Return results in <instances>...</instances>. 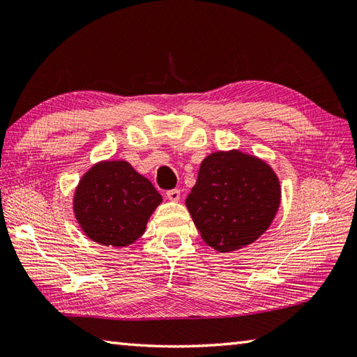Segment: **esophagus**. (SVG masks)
<instances>
[{
  "mask_svg": "<svg viewBox=\"0 0 357 357\" xmlns=\"http://www.w3.org/2000/svg\"><path fill=\"white\" fill-rule=\"evenodd\" d=\"M165 197L169 198L170 201H178L181 198V192L178 190V188H172V190H167Z\"/></svg>",
  "mask_w": 357,
  "mask_h": 357,
  "instance_id": "obj_1",
  "label": "esophagus"
}]
</instances>
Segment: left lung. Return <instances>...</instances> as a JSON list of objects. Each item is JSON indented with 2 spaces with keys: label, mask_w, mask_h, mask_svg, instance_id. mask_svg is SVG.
I'll return each mask as SVG.
<instances>
[{
  "label": "left lung",
  "mask_w": 357,
  "mask_h": 357,
  "mask_svg": "<svg viewBox=\"0 0 357 357\" xmlns=\"http://www.w3.org/2000/svg\"><path fill=\"white\" fill-rule=\"evenodd\" d=\"M280 198V183L271 165L230 150L202 160L185 206L201 238L218 252H232L266 232Z\"/></svg>",
  "instance_id": "left-lung-1"
}]
</instances>
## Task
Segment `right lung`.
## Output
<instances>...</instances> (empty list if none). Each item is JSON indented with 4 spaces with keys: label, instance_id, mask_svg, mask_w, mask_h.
Listing matches in <instances>:
<instances>
[{
    "label": "right lung",
    "instance_id": "right-lung-1",
    "mask_svg": "<svg viewBox=\"0 0 357 357\" xmlns=\"http://www.w3.org/2000/svg\"><path fill=\"white\" fill-rule=\"evenodd\" d=\"M160 202L156 188L127 160H102L77 185L74 213L88 238L125 248L141 238Z\"/></svg>",
    "mask_w": 357,
    "mask_h": 357
}]
</instances>
